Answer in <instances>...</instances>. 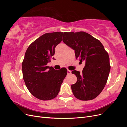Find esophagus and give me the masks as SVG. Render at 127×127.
I'll return each instance as SVG.
<instances>
[{"mask_svg":"<svg viewBox=\"0 0 127 127\" xmlns=\"http://www.w3.org/2000/svg\"><path fill=\"white\" fill-rule=\"evenodd\" d=\"M67 74H68V75L71 74V71L70 70H68V71H67Z\"/></svg>","mask_w":127,"mask_h":127,"instance_id":"1","label":"esophagus"}]
</instances>
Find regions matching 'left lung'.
Listing matches in <instances>:
<instances>
[{
  "label": "left lung",
  "mask_w": 127,
  "mask_h": 127,
  "mask_svg": "<svg viewBox=\"0 0 127 127\" xmlns=\"http://www.w3.org/2000/svg\"><path fill=\"white\" fill-rule=\"evenodd\" d=\"M63 41L75 50L76 59L85 61L80 73L72 71L77 80L71 85L73 94L80 100H91L101 93L110 71V59L101 42L84 32H64Z\"/></svg>",
  "instance_id": "left-lung-1"
}]
</instances>
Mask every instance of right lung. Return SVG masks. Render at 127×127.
Here are the masks:
<instances>
[{
    "label": "right lung",
    "mask_w": 127,
    "mask_h": 127,
    "mask_svg": "<svg viewBox=\"0 0 127 127\" xmlns=\"http://www.w3.org/2000/svg\"><path fill=\"white\" fill-rule=\"evenodd\" d=\"M63 32L45 33L30 45L22 63L23 77L31 94L41 100L55 98L67 74L66 68L56 70L47 66L62 41ZM53 59H54L53 58Z\"/></svg>",
    "instance_id": "obj_1"
}]
</instances>
